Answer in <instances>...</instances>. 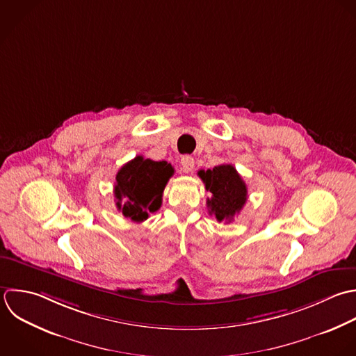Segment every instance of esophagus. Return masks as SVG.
<instances>
[{"label":"esophagus","mask_w":356,"mask_h":356,"mask_svg":"<svg viewBox=\"0 0 356 356\" xmlns=\"http://www.w3.org/2000/svg\"><path fill=\"white\" fill-rule=\"evenodd\" d=\"M180 163H181V168H183L184 172H191L194 169L195 161H194V158L191 155H184V156H181Z\"/></svg>","instance_id":"esophagus-1"}]
</instances>
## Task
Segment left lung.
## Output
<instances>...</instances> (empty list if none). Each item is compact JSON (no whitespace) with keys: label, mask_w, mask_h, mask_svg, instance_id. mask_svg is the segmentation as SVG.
<instances>
[{"label":"left lung","mask_w":356,"mask_h":356,"mask_svg":"<svg viewBox=\"0 0 356 356\" xmlns=\"http://www.w3.org/2000/svg\"><path fill=\"white\" fill-rule=\"evenodd\" d=\"M198 176L211 193L207 200L209 215L218 222L230 223L247 202V186L233 165H219L200 170Z\"/></svg>","instance_id":"1"}]
</instances>
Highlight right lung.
I'll use <instances>...</instances> for the list:
<instances>
[{
	"mask_svg": "<svg viewBox=\"0 0 356 356\" xmlns=\"http://www.w3.org/2000/svg\"><path fill=\"white\" fill-rule=\"evenodd\" d=\"M175 169L166 161L145 159L138 155L120 168L113 194L124 218L143 222L162 205V194Z\"/></svg>",
	"mask_w": 356,
	"mask_h": 356,
	"instance_id": "1",
	"label": "right lung"
}]
</instances>
